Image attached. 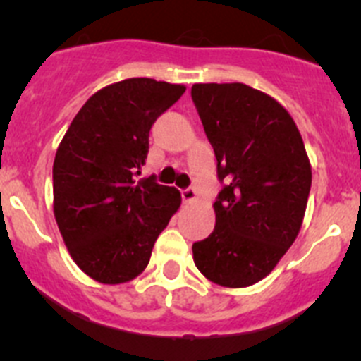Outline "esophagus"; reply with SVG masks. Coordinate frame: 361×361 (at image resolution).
Returning a JSON list of instances; mask_svg holds the SVG:
<instances>
[{
  "instance_id": "1",
  "label": "esophagus",
  "mask_w": 361,
  "mask_h": 361,
  "mask_svg": "<svg viewBox=\"0 0 361 361\" xmlns=\"http://www.w3.org/2000/svg\"><path fill=\"white\" fill-rule=\"evenodd\" d=\"M181 197H183L185 202H195L197 199V192H195L194 187H188L185 190H181Z\"/></svg>"
}]
</instances>
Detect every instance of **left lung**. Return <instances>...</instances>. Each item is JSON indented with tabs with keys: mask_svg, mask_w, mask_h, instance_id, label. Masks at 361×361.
Listing matches in <instances>:
<instances>
[{
	"mask_svg": "<svg viewBox=\"0 0 361 361\" xmlns=\"http://www.w3.org/2000/svg\"><path fill=\"white\" fill-rule=\"evenodd\" d=\"M192 101L224 188L216 225L194 243L209 281L245 288L264 279L297 239L311 190V164L290 113L245 83H195Z\"/></svg>",
	"mask_w": 361,
	"mask_h": 361,
	"instance_id": "8db88e82",
	"label": "left lung"
}]
</instances>
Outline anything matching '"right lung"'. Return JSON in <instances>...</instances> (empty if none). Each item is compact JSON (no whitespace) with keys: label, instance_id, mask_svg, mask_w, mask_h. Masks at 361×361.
Returning a JSON list of instances; mask_svg holds the SVG:
<instances>
[{"label":"right lung","instance_id":"add662e5","mask_svg":"<svg viewBox=\"0 0 361 361\" xmlns=\"http://www.w3.org/2000/svg\"><path fill=\"white\" fill-rule=\"evenodd\" d=\"M183 85L127 78L97 90L76 113L54 160V214L75 264L120 285L145 271L181 204L174 187L136 180L155 120Z\"/></svg>","mask_w":361,"mask_h":361}]
</instances>
